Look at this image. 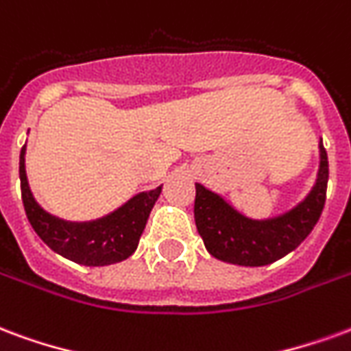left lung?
<instances>
[{
  "label": "left lung",
  "mask_w": 351,
  "mask_h": 351,
  "mask_svg": "<svg viewBox=\"0 0 351 351\" xmlns=\"http://www.w3.org/2000/svg\"><path fill=\"white\" fill-rule=\"evenodd\" d=\"M329 162L324 144L319 142V172L316 185L290 213L269 221H250L219 194L196 185L194 221L207 252L222 262L235 265H267L298 249L316 226L326 206Z\"/></svg>",
  "instance_id": "8db88e82"
}]
</instances>
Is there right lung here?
Segmentation results:
<instances>
[{"instance_id": "add662e5", "label": "right lung", "mask_w": 351, "mask_h": 351, "mask_svg": "<svg viewBox=\"0 0 351 351\" xmlns=\"http://www.w3.org/2000/svg\"><path fill=\"white\" fill-rule=\"evenodd\" d=\"M25 145L20 151V189L27 221L40 239L63 258L82 265H110L129 258L162 186L142 193L104 219L93 222H67L48 215L35 202L27 186L24 166Z\"/></svg>"}]
</instances>
